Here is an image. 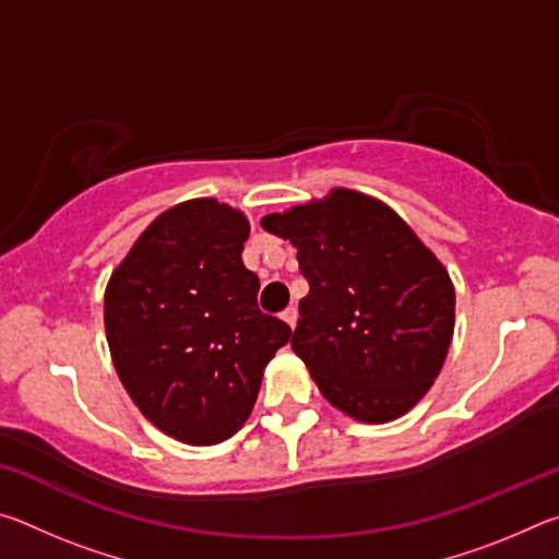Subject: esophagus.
<instances>
[{
    "instance_id": "esophagus-1",
    "label": "esophagus",
    "mask_w": 559,
    "mask_h": 559,
    "mask_svg": "<svg viewBox=\"0 0 559 559\" xmlns=\"http://www.w3.org/2000/svg\"><path fill=\"white\" fill-rule=\"evenodd\" d=\"M281 318L283 320H286V323L290 325V328H296V323H298V310L296 308H286V310H283V313H281Z\"/></svg>"
}]
</instances>
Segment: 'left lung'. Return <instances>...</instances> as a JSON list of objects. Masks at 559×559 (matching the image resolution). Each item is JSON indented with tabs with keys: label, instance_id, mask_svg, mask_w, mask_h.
I'll list each match as a JSON object with an SVG mask.
<instances>
[{
	"label": "left lung",
	"instance_id": "left-lung-1",
	"mask_svg": "<svg viewBox=\"0 0 559 559\" xmlns=\"http://www.w3.org/2000/svg\"><path fill=\"white\" fill-rule=\"evenodd\" d=\"M261 226L298 249L310 290L290 347L320 394L365 424L409 412L453 337L456 293L441 261L384 202L345 187Z\"/></svg>",
	"mask_w": 559,
	"mask_h": 559
}]
</instances>
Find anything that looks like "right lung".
<instances>
[{
    "mask_svg": "<svg viewBox=\"0 0 559 559\" xmlns=\"http://www.w3.org/2000/svg\"><path fill=\"white\" fill-rule=\"evenodd\" d=\"M249 219L216 200L173 206L140 234L106 288V335L130 400L189 447L234 437L290 328L259 310L243 266Z\"/></svg>",
    "mask_w": 559,
    "mask_h": 559,
    "instance_id": "add662e5",
    "label": "right lung"
}]
</instances>
